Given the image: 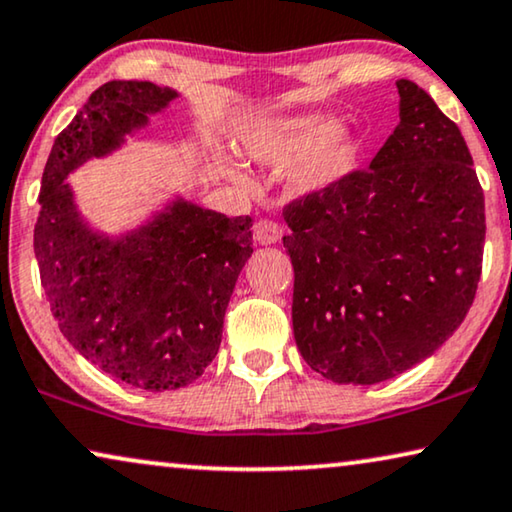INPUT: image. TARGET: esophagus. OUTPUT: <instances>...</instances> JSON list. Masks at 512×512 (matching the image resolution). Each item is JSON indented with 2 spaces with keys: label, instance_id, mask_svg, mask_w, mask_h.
I'll list each match as a JSON object with an SVG mask.
<instances>
[{
  "label": "esophagus",
  "instance_id": "1",
  "mask_svg": "<svg viewBox=\"0 0 512 512\" xmlns=\"http://www.w3.org/2000/svg\"><path fill=\"white\" fill-rule=\"evenodd\" d=\"M281 238V224L272 219H261L256 224V240L258 244H274Z\"/></svg>",
  "mask_w": 512,
  "mask_h": 512
}]
</instances>
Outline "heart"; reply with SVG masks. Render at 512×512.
Returning a JSON list of instances; mask_svg holds the SVG:
<instances>
[{"label": "heart", "instance_id": "1", "mask_svg": "<svg viewBox=\"0 0 512 512\" xmlns=\"http://www.w3.org/2000/svg\"><path fill=\"white\" fill-rule=\"evenodd\" d=\"M244 154L261 166H291L295 189L321 191L342 180L355 161V138L325 113L265 122L244 138Z\"/></svg>", "mask_w": 512, "mask_h": 512}]
</instances>
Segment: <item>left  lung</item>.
Instances as JSON below:
<instances>
[{
    "label": "left lung",
    "instance_id": "1",
    "mask_svg": "<svg viewBox=\"0 0 512 512\" xmlns=\"http://www.w3.org/2000/svg\"><path fill=\"white\" fill-rule=\"evenodd\" d=\"M399 124L365 170L284 207L293 335L348 385L388 381L462 325L483 270L485 196L457 124L397 80Z\"/></svg>",
    "mask_w": 512,
    "mask_h": 512
}]
</instances>
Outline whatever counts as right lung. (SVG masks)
I'll list each match as a JSON object with an SVG mask.
<instances>
[{
    "mask_svg": "<svg viewBox=\"0 0 512 512\" xmlns=\"http://www.w3.org/2000/svg\"><path fill=\"white\" fill-rule=\"evenodd\" d=\"M177 96L147 80H110L92 92L55 138L34 226L41 286L62 335L101 372L150 392L184 388L214 360L228 300L254 251V221L175 198L110 238L87 226L64 180L115 152Z\"/></svg>",
    "mask_w": 512,
    "mask_h": 512,
    "instance_id": "right-lung-1",
    "label": "right lung"
}]
</instances>
